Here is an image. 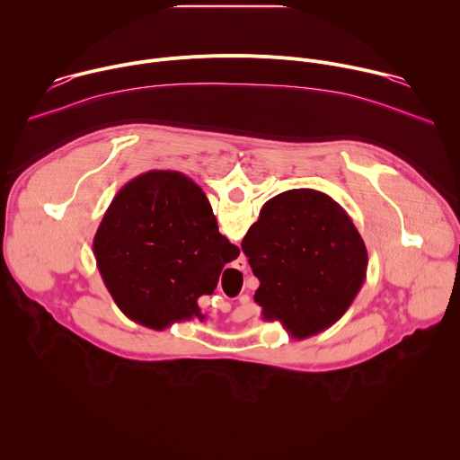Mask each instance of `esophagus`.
<instances>
[{
	"label": "esophagus",
	"mask_w": 460,
	"mask_h": 460,
	"mask_svg": "<svg viewBox=\"0 0 460 460\" xmlns=\"http://www.w3.org/2000/svg\"><path fill=\"white\" fill-rule=\"evenodd\" d=\"M243 268H245V260L240 258V260H238V270H243Z\"/></svg>",
	"instance_id": "1"
}]
</instances>
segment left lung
I'll return each mask as SVG.
<instances>
[{
    "instance_id": "left-lung-1",
    "label": "left lung",
    "mask_w": 460,
    "mask_h": 460,
    "mask_svg": "<svg viewBox=\"0 0 460 460\" xmlns=\"http://www.w3.org/2000/svg\"><path fill=\"white\" fill-rule=\"evenodd\" d=\"M151 172L158 171L146 174ZM242 251L260 280L254 302L264 318L282 320L298 341L327 330L348 311L367 270L355 224L332 196L314 189H291L268 200Z\"/></svg>"
}]
</instances>
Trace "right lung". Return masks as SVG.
Masks as SVG:
<instances>
[{"mask_svg": "<svg viewBox=\"0 0 460 460\" xmlns=\"http://www.w3.org/2000/svg\"><path fill=\"white\" fill-rule=\"evenodd\" d=\"M100 275L130 318L164 330L204 314L199 300L217 289L240 249L220 234L204 190L178 171L128 181L94 236Z\"/></svg>", "mask_w": 460, "mask_h": 460, "instance_id": "add662e5", "label": "right lung"}]
</instances>
